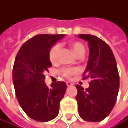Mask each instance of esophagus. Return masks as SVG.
Returning a JSON list of instances; mask_svg holds the SVG:
<instances>
[{
    "label": "esophagus",
    "mask_w": 128,
    "mask_h": 128,
    "mask_svg": "<svg viewBox=\"0 0 128 128\" xmlns=\"http://www.w3.org/2000/svg\"><path fill=\"white\" fill-rule=\"evenodd\" d=\"M67 85H68V87H70V86L74 85V84H72L71 82H67Z\"/></svg>",
    "instance_id": "esophagus-1"
}]
</instances>
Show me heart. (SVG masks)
<instances>
[{"instance_id":"1","label":"heart","mask_w":128,"mask_h":128,"mask_svg":"<svg viewBox=\"0 0 128 128\" xmlns=\"http://www.w3.org/2000/svg\"><path fill=\"white\" fill-rule=\"evenodd\" d=\"M68 45L70 48L73 50V52L74 53L78 58H80L84 56L86 49H85L84 45L81 42L78 41V40H71L68 43ZM59 51H60L59 45L53 46L49 51V54H48L49 60L53 64H55L58 63ZM60 72L63 76H64L67 78H70L73 75L76 74L78 72V70L76 68H63Z\"/></svg>"}]
</instances>
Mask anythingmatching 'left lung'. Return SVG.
Listing matches in <instances>:
<instances>
[{"label": "left lung", "mask_w": 128, "mask_h": 128, "mask_svg": "<svg viewBox=\"0 0 128 128\" xmlns=\"http://www.w3.org/2000/svg\"><path fill=\"white\" fill-rule=\"evenodd\" d=\"M78 37L88 42L90 51L83 80L91 79L85 90L76 85L79 115L87 121H101L110 114L117 100L120 86L117 62L104 40L90 34H79Z\"/></svg>", "instance_id": "left-lung-1"}]
</instances>
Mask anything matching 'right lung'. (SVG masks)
Returning a JSON list of instances; mask_svg holds the SVG:
<instances>
[{
	"mask_svg": "<svg viewBox=\"0 0 128 128\" xmlns=\"http://www.w3.org/2000/svg\"><path fill=\"white\" fill-rule=\"evenodd\" d=\"M64 34H39L28 40L19 50L13 68V82L18 100L27 115L34 120L47 122L59 113L60 102L67 90L65 82L47 87L44 74L52 66L50 48Z\"/></svg>",
	"mask_w": 128,
	"mask_h": 128,
	"instance_id": "1",
	"label": "right lung"
}]
</instances>
